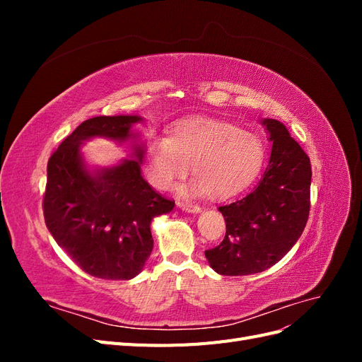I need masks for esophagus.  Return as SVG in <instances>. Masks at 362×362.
Returning <instances> with one entry per match:
<instances>
[{
  "mask_svg": "<svg viewBox=\"0 0 362 362\" xmlns=\"http://www.w3.org/2000/svg\"><path fill=\"white\" fill-rule=\"evenodd\" d=\"M178 206L181 208V210L187 211V213H193V214H198L201 211L199 205H194V204H190V202H178Z\"/></svg>",
  "mask_w": 362,
  "mask_h": 362,
  "instance_id": "34e87169",
  "label": "esophagus"
}]
</instances>
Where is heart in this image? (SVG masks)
Returning a JSON list of instances; mask_svg holds the SVG:
<instances>
[{"instance_id": "obj_1", "label": "heart", "mask_w": 362, "mask_h": 362, "mask_svg": "<svg viewBox=\"0 0 362 362\" xmlns=\"http://www.w3.org/2000/svg\"><path fill=\"white\" fill-rule=\"evenodd\" d=\"M266 149L259 136L221 119L192 116L173 124L168 137L151 136L144 154V172L151 185L169 190L190 172L192 193L208 192L225 198L255 177Z\"/></svg>"}]
</instances>
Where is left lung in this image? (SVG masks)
<instances>
[{"label":"left lung","mask_w":362,"mask_h":362,"mask_svg":"<svg viewBox=\"0 0 362 362\" xmlns=\"http://www.w3.org/2000/svg\"><path fill=\"white\" fill-rule=\"evenodd\" d=\"M272 141L267 168L242 199L218 206L226 222L222 243L205 250L218 275L264 272L287 254L310 216L311 163L286 125L261 119Z\"/></svg>","instance_id":"1"}]
</instances>
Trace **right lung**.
Returning a JSON list of instances; mask_svg holds the SVG:
<instances>
[{"mask_svg": "<svg viewBox=\"0 0 362 362\" xmlns=\"http://www.w3.org/2000/svg\"><path fill=\"white\" fill-rule=\"evenodd\" d=\"M137 115L96 116L76 127L49 157L43 217L48 231L76 266L101 279L127 281L144 270L154 238L152 218L175 202L141 177L145 145L133 141L131 157L108 168L87 166L81 145L104 137L122 145L139 137Z\"/></svg>", "mask_w": 362, "mask_h": 362, "instance_id": "obj_1", "label": "right lung"}]
</instances>
